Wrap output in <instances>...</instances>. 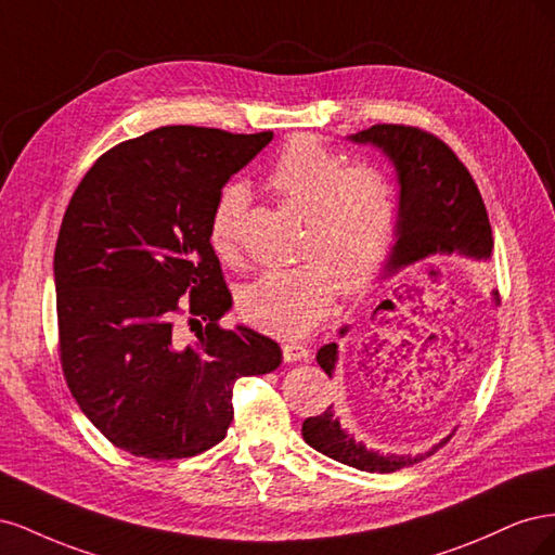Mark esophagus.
I'll return each mask as SVG.
<instances>
[{"mask_svg":"<svg viewBox=\"0 0 555 555\" xmlns=\"http://www.w3.org/2000/svg\"><path fill=\"white\" fill-rule=\"evenodd\" d=\"M282 357L287 363H296V361H308L310 359V349L304 345H296V343H287L282 345Z\"/></svg>","mask_w":555,"mask_h":555,"instance_id":"obj_1","label":"esophagus"}]
</instances>
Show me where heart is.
I'll return each instance as SVG.
<instances>
[{
    "instance_id": "1",
    "label": "heart",
    "mask_w": 555,
    "mask_h": 555,
    "mask_svg": "<svg viewBox=\"0 0 555 555\" xmlns=\"http://www.w3.org/2000/svg\"><path fill=\"white\" fill-rule=\"evenodd\" d=\"M266 184L284 206L304 217L298 257L289 268H271L247 282L238 310L249 324L300 338L322 322L335 287L359 292L389 261L400 229V204L391 178L367 162L347 159L314 137H296L266 173ZM247 208L243 184L231 182L210 212V245L224 261L238 255Z\"/></svg>"
}]
</instances>
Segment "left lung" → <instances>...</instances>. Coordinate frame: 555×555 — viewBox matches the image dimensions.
<instances>
[{"label": "left lung", "instance_id": "8db88e82", "mask_svg": "<svg viewBox=\"0 0 555 555\" xmlns=\"http://www.w3.org/2000/svg\"><path fill=\"white\" fill-rule=\"evenodd\" d=\"M349 141L361 145H375L396 166L400 184V229L398 241L389 261L386 275L398 273L400 268L412 266L435 255H461L469 259H491L493 233L486 215L483 198L477 184L465 169V164L453 155V150L433 133L405 127V125H373L359 133H351ZM498 300V298H495ZM349 326L340 328V335ZM406 354L402 356L401 351ZM410 347L400 343L375 345L373 357L391 365L405 367L408 377ZM406 361L402 362L401 359ZM317 363L331 377L338 363V345L328 343L317 351ZM451 438V435H449ZM433 444L426 453L416 456H396V453H379L357 442L340 422L326 408L319 416L304 422V440L324 456L345 463L363 473H396L400 467H410L418 461L433 456L435 451L449 442Z\"/></svg>", "mask_w": 555, "mask_h": 555}]
</instances>
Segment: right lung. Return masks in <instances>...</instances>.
I'll return each mask as SVG.
<instances>
[{"label":"right lung","instance_id":"right-lung-1","mask_svg":"<svg viewBox=\"0 0 555 555\" xmlns=\"http://www.w3.org/2000/svg\"><path fill=\"white\" fill-rule=\"evenodd\" d=\"M271 139L153 129L99 157L64 212L53 263L62 371L82 414L133 456L190 459L222 442L233 384L282 361L275 340L220 326L231 292L208 236L227 180ZM180 313L202 326L198 344L181 345Z\"/></svg>","mask_w":555,"mask_h":555}]
</instances>
